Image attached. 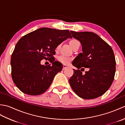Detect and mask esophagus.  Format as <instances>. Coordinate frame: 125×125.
Segmentation results:
<instances>
[{"label": "esophagus", "instance_id": "1", "mask_svg": "<svg viewBox=\"0 0 125 125\" xmlns=\"http://www.w3.org/2000/svg\"><path fill=\"white\" fill-rule=\"evenodd\" d=\"M68 68V66L66 65H63V70H65Z\"/></svg>", "mask_w": 125, "mask_h": 125}]
</instances>
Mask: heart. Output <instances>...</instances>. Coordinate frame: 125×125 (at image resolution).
Returning <instances> with one entry per match:
<instances>
[{
	"label": "heart",
	"mask_w": 125,
	"mask_h": 125,
	"mask_svg": "<svg viewBox=\"0 0 125 125\" xmlns=\"http://www.w3.org/2000/svg\"><path fill=\"white\" fill-rule=\"evenodd\" d=\"M79 41L76 40H71L70 42V44L71 45V46L72 47V48L73 47V46H74V44H75L77 42H78ZM60 46H58L56 47V50H58L60 49ZM58 60L59 62H60L61 63H63V64H69L70 62V61H71V58L67 57V56H65L64 55H61L60 56L58 57Z\"/></svg>",
	"instance_id": "obj_1"
}]
</instances>
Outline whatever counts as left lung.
Returning a JSON list of instances; mask_svg holds the SVG:
<instances>
[{
    "label": "left lung",
    "mask_w": 125,
    "mask_h": 125,
    "mask_svg": "<svg viewBox=\"0 0 125 125\" xmlns=\"http://www.w3.org/2000/svg\"><path fill=\"white\" fill-rule=\"evenodd\" d=\"M73 38L81 42L83 52L74 59L73 74L69 82L75 94L82 98L92 99L103 95L110 88L115 78V59L109 44L90 31H71ZM88 68L84 75L79 70Z\"/></svg>",
    "instance_id": "1"
}]
</instances>
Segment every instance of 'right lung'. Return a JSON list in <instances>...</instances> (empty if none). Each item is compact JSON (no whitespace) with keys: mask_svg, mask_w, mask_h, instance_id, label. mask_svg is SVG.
Instances as JSON below:
<instances>
[{"mask_svg":"<svg viewBox=\"0 0 125 125\" xmlns=\"http://www.w3.org/2000/svg\"><path fill=\"white\" fill-rule=\"evenodd\" d=\"M68 38H72L68 30L43 27L19 40L12 54L10 65L13 81L21 91L36 95L49 88L63 68L62 63L55 61V50ZM43 59H49L52 65H41Z\"/></svg>","mask_w":125,"mask_h":125,"instance_id":"right-lung-1","label":"right lung"}]
</instances>
